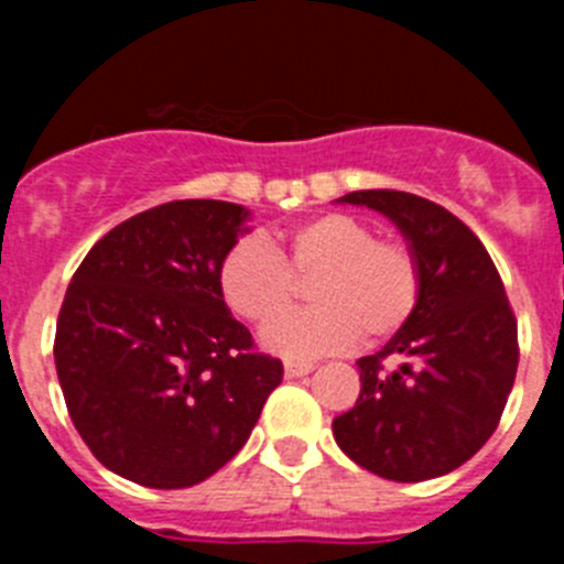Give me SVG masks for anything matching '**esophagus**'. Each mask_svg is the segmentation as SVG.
Masks as SVG:
<instances>
[{
  "label": "esophagus",
  "instance_id": "34e87169",
  "mask_svg": "<svg viewBox=\"0 0 564 564\" xmlns=\"http://www.w3.org/2000/svg\"><path fill=\"white\" fill-rule=\"evenodd\" d=\"M313 367H316L313 361H285V376L302 378V376H307V372H313Z\"/></svg>",
  "mask_w": 564,
  "mask_h": 564
}]
</instances>
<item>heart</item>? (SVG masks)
Here are the masks:
<instances>
[{
	"label": "heart",
	"instance_id": "b5f03b06",
	"mask_svg": "<svg viewBox=\"0 0 564 564\" xmlns=\"http://www.w3.org/2000/svg\"><path fill=\"white\" fill-rule=\"evenodd\" d=\"M316 275L305 314L283 317L295 295L293 278ZM220 293L239 318L267 325L262 344L288 358L347 350L361 338L381 344L412 318L421 299V265L410 246L376 239L352 214H318L276 234L234 242L220 262Z\"/></svg>",
	"mask_w": 564,
	"mask_h": 564
}]
</instances>
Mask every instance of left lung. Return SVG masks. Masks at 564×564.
I'll return each mask as SVG.
<instances>
[{
    "instance_id": "obj_1",
    "label": "left lung",
    "mask_w": 564,
    "mask_h": 564,
    "mask_svg": "<svg viewBox=\"0 0 564 564\" xmlns=\"http://www.w3.org/2000/svg\"><path fill=\"white\" fill-rule=\"evenodd\" d=\"M383 214L421 265L412 318L358 358L361 395L333 421L338 449L395 482L449 475L500 423L514 387L517 318L480 239L417 194L367 188L338 197Z\"/></svg>"
}]
</instances>
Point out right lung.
<instances>
[{"instance_id": "obj_1", "label": "right lung", "mask_w": 564, "mask_h": 564, "mask_svg": "<svg viewBox=\"0 0 564 564\" xmlns=\"http://www.w3.org/2000/svg\"><path fill=\"white\" fill-rule=\"evenodd\" d=\"M251 212L172 200L115 226L84 257L56 325V372L89 452L149 488L226 466L282 381L220 293Z\"/></svg>"}]
</instances>
